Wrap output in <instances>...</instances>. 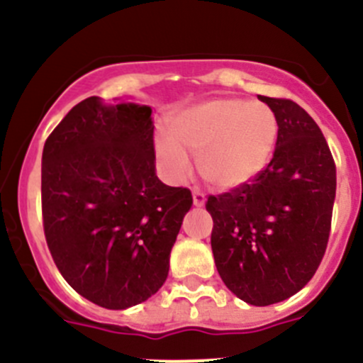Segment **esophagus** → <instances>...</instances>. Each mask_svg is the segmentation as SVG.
Masks as SVG:
<instances>
[{"label": "esophagus", "instance_id": "esophagus-1", "mask_svg": "<svg viewBox=\"0 0 363 363\" xmlns=\"http://www.w3.org/2000/svg\"><path fill=\"white\" fill-rule=\"evenodd\" d=\"M193 203H195L196 207H202L203 203H206V195H203L199 188H193Z\"/></svg>", "mask_w": 363, "mask_h": 363}]
</instances>
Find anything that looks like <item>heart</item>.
Segmentation results:
<instances>
[{
	"instance_id": "b5f03b06",
	"label": "heart",
	"mask_w": 363,
	"mask_h": 363,
	"mask_svg": "<svg viewBox=\"0 0 363 363\" xmlns=\"http://www.w3.org/2000/svg\"><path fill=\"white\" fill-rule=\"evenodd\" d=\"M277 138L279 121L267 104L221 97L177 115L172 135H157L156 154L174 177L191 172V154L211 186L235 188L266 168Z\"/></svg>"
}]
</instances>
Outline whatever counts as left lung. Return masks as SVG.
<instances>
[{
	"label": "left lung",
	"mask_w": 363,
	"mask_h": 363,
	"mask_svg": "<svg viewBox=\"0 0 363 363\" xmlns=\"http://www.w3.org/2000/svg\"><path fill=\"white\" fill-rule=\"evenodd\" d=\"M279 121L267 167L209 195L211 248L225 286L250 305L279 303L315 275L328 245L337 172L314 118L294 101L259 96Z\"/></svg>",
	"instance_id": "obj_1"
}]
</instances>
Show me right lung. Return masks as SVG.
<instances>
[{"mask_svg": "<svg viewBox=\"0 0 363 363\" xmlns=\"http://www.w3.org/2000/svg\"><path fill=\"white\" fill-rule=\"evenodd\" d=\"M149 106L88 97L48 136L42 223L52 260L76 293L122 311L149 300L191 207L188 188L156 175Z\"/></svg>", "mask_w": 363, "mask_h": 363, "instance_id": "add662e5", "label": "right lung"}]
</instances>
